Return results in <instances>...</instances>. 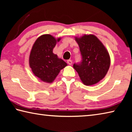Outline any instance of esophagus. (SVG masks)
<instances>
[{"label": "esophagus", "instance_id": "1", "mask_svg": "<svg viewBox=\"0 0 132 132\" xmlns=\"http://www.w3.org/2000/svg\"><path fill=\"white\" fill-rule=\"evenodd\" d=\"M67 63H68V64H69V65H71V64H72V61H71V60H68V61H67Z\"/></svg>", "mask_w": 132, "mask_h": 132}]
</instances>
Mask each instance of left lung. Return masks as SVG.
Returning a JSON list of instances; mask_svg holds the SVG:
<instances>
[{"label": "left lung", "mask_w": 132, "mask_h": 132, "mask_svg": "<svg viewBox=\"0 0 132 132\" xmlns=\"http://www.w3.org/2000/svg\"><path fill=\"white\" fill-rule=\"evenodd\" d=\"M79 44L81 60L74 63L82 82L86 86L97 83L105 76L110 66L108 52L101 41L94 35L76 38Z\"/></svg>", "instance_id": "1"}]
</instances>
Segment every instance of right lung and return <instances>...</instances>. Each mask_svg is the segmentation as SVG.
<instances>
[{"mask_svg":"<svg viewBox=\"0 0 132 132\" xmlns=\"http://www.w3.org/2000/svg\"><path fill=\"white\" fill-rule=\"evenodd\" d=\"M61 38L57 40L52 35L46 34L38 38L31 50L30 66L35 76L43 81L52 82L60 72L67 66L63 60L53 53V49Z\"/></svg>","mask_w":132,"mask_h":132,"instance_id":"1","label":"right lung"}]
</instances>
